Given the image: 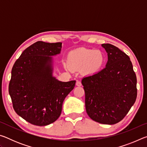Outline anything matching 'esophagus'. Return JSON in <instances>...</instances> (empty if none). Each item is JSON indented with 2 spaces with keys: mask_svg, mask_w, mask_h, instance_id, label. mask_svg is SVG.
Instances as JSON below:
<instances>
[{
  "mask_svg": "<svg viewBox=\"0 0 147 147\" xmlns=\"http://www.w3.org/2000/svg\"><path fill=\"white\" fill-rule=\"evenodd\" d=\"M76 85L77 86H82V83H81V82H80V81L77 80V81H76Z\"/></svg>",
  "mask_w": 147,
  "mask_h": 147,
  "instance_id": "34e87169",
  "label": "esophagus"
}]
</instances>
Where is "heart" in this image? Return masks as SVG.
<instances>
[{"instance_id": "heart-1", "label": "heart", "mask_w": 147, "mask_h": 147, "mask_svg": "<svg viewBox=\"0 0 147 147\" xmlns=\"http://www.w3.org/2000/svg\"><path fill=\"white\" fill-rule=\"evenodd\" d=\"M104 53L99 50L79 48L70 52L68 62L71 67L76 70L82 69L86 74H93L100 70L105 63ZM65 67L69 69L68 65Z\"/></svg>"}]
</instances>
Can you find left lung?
I'll return each mask as SVG.
<instances>
[{"mask_svg": "<svg viewBox=\"0 0 147 147\" xmlns=\"http://www.w3.org/2000/svg\"><path fill=\"white\" fill-rule=\"evenodd\" d=\"M108 53L106 67L83 78L86 112L93 121L114 124L135 103L137 78L128 55L113 45L102 44Z\"/></svg>", "mask_w": 147, "mask_h": 147, "instance_id": "1", "label": "left lung"}]
</instances>
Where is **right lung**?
<instances>
[{
	"label": "right lung",
	"mask_w": 147,
	"mask_h": 147,
	"mask_svg": "<svg viewBox=\"0 0 147 147\" xmlns=\"http://www.w3.org/2000/svg\"><path fill=\"white\" fill-rule=\"evenodd\" d=\"M61 43L37 41L26 49L11 70L9 93L17 115L36 126L54 123L76 81L61 82L53 76V56Z\"/></svg>",
	"instance_id": "obj_1"
}]
</instances>
